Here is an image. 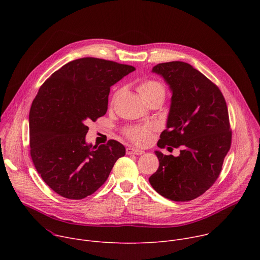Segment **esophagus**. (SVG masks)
Wrapping results in <instances>:
<instances>
[{
    "instance_id": "obj_1",
    "label": "esophagus",
    "mask_w": 260,
    "mask_h": 260,
    "mask_svg": "<svg viewBox=\"0 0 260 260\" xmlns=\"http://www.w3.org/2000/svg\"><path fill=\"white\" fill-rule=\"evenodd\" d=\"M144 151L143 150H140V149H137V148H134V147H127L126 148V154H136V155H141L143 154Z\"/></svg>"
}]
</instances>
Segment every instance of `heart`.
I'll list each match as a JSON object with an SVG mask.
<instances>
[{
	"instance_id": "heart-1",
	"label": "heart",
	"mask_w": 260,
	"mask_h": 260,
	"mask_svg": "<svg viewBox=\"0 0 260 260\" xmlns=\"http://www.w3.org/2000/svg\"><path fill=\"white\" fill-rule=\"evenodd\" d=\"M137 89L146 103L149 102L150 100L155 99V98H161L164 100L165 95H166L165 86L162 85L161 82H159L158 80H155V79H146V80L141 81L138 84ZM120 92H121V89H118L115 91L113 99H112V103L115 102L116 98L120 94ZM154 129H155V127L152 124L133 125V126L126 127L124 129L123 134L133 143L140 145V146H144L150 142L151 136H152V133Z\"/></svg>"
}]
</instances>
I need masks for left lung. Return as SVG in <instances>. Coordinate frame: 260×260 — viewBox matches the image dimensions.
Masks as SVG:
<instances>
[{"label":"left lung","mask_w":260,"mask_h":260,"mask_svg":"<svg viewBox=\"0 0 260 260\" xmlns=\"http://www.w3.org/2000/svg\"><path fill=\"white\" fill-rule=\"evenodd\" d=\"M152 71L173 92L167 129L157 146L181 150L177 157L155 151L159 167L149 182L166 199L189 202L215 183L231 149L226 102L219 87L187 62H162Z\"/></svg>","instance_id":"obj_1"}]
</instances>
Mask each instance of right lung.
Instances as JSON below:
<instances>
[{"label": "right lung", "mask_w": 260, "mask_h": 260, "mask_svg": "<svg viewBox=\"0 0 260 260\" xmlns=\"http://www.w3.org/2000/svg\"><path fill=\"white\" fill-rule=\"evenodd\" d=\"M136 69L95 57L70 61L41 85L29 110V153L43 181L57 194L81 200L106 182L124 146L85 143L87 123L104 116L110 86Z\"/></svg>", "instance_id": "add662e5"}]
</instances>
